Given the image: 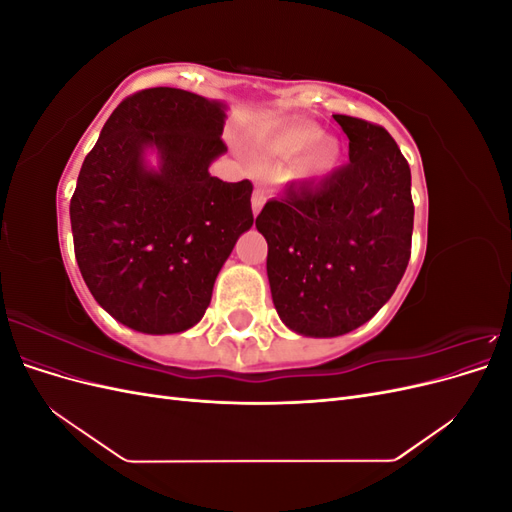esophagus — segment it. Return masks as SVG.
Instances as JSON below:
<instances>
[{
  "mask_svg": "<svg viewBox=\"0 0 512 512\" xmlns=\"http://www.w3.org/2000/svg\"><path fill=\"white\" fill-rule=\"evenodd\" d=\"M262 205H265V190L256 188V190H254V194H252V211H254V215H258V213H260Z\"/></svg>",
  "mask_w": 512,
  "mask_h": 512,
  "instance_id": "1",
  "label": "esophagus"
}]
</instances>
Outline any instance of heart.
Returning a JSON list of instances; mask_svg holds the SVG:
<instances>
[{
  "label": "heart",
  "mask_w": 512,
  "mask_h": 512,
  "mask_svg": "<svg viewBox=\"0 0 512 512\" xmlns=\"http://www.w3.org/2000/svg\"><path fill=\"white\" fill-rule=\"evenodd\" d=\"M302 153L292 160L286 170L288 181H309L331 173L339 158V147L331 138L320 136V130L312 123H294L269 134L262 141V151L271 158H288Z\"/></svg>",
  "instance_id": "obj_1"
}]
</instances>
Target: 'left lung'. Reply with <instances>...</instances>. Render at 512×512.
<instances>
[{
    "instance_id": "8db88e82",
    "label": "left lung",
    "mask_w": 512,
    "mask_h": 512,
    "mask_svg": "<svg viewBox=\"0 0 512 512\" xmlns=\"http://www.w3.org/2000/svg\"><path fill=\"white\" fill-rule=\"evenodd\" d=\"M350 164L262 207L273 305L288 329L337 337L393 297L412 247L410 166L382 126L333 115Z\"/></svg>"
}]
</instances>
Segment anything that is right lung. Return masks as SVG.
Listing matches in <instances>:
<instances>
[{
    "label": "right lung",
    "instance_id": "add662e5",
    "mask_svg": "<svg viewBox=\"0 0 512 512\" xmlns=\"http://www.w3.org/2000/svg\"><path fill=\"white\" fill-rule=\"evenodd\" d=\"M226 104L153 87L123 100L70 200L74 254L94 299L126 327L181 333L205 316L232 247L254 224L252 183L209 166L226 151ZM156 148L161 166H146Z\"/></svg>",
    "mask_w": 512,
    "mask_h": 512
}]
</instances>
